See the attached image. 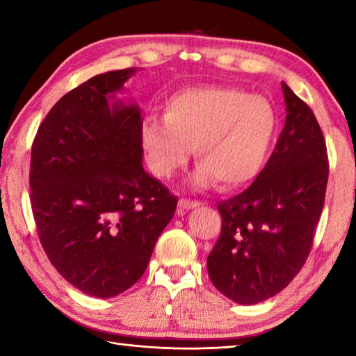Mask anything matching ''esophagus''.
<instances>
[{
	"label": "esophagus",
	"instance_id": "esophagus-1",
	"mask_svg": "<svg viewBox=\"0 0 356 356\" xmlns=\"http://www.w3.org/2000/svg\"><path fill=\"white\" fill-rule=\"evenodd\" d=\"M201 206V202H197V201H191V200H180L179 201V212L182 213V212H186V210H191V209H195V207H200Z\"/></svg>",
	"mask_w": 356,
	"mask_h": 356
}]
</instances>
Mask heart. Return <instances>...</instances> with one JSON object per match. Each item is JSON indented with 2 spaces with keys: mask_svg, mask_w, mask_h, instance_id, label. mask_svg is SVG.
<instances>
[{
  "mask_svg": "<svg viewBox=\"0 0 356 356\" xmlns=\"http://www.w3.org/2000/svg\"><path fill=\"white\" fill-rule=\"evenodd\" d=\"M278 134V113L261 95L237 88L197 86L174 92L163 120H143L141 143L155 176L171 177L186 165L191 149L200 166L193 184L238 188L267 163Z\"/></svg>",
  "mask_w": 356,
  "mask_h": 356,
  "instance_id": "b5f03b06",
  "label": "heart"
}]
</instances>
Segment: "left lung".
Segmentation results:
<instances>
[{"label": "left lung", "instance_id": "left-lung-1", "mask_svg": "<svg viewBox=\"0 0 356 356\" xmlns=\"http://www.w3.org/2000/svg\"><path fill=\"white\" fill-rule=\"evenodd\" d=\"M281 84L284 129L254 182L218 202L221 234L207 257L210 281L238 305L272 298L298 275L325 202L328 156L321 125Z\"/></svg>", "mask_w": 356, "mask_h": 356}]
</instances>
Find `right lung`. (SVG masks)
I'll use <instances>...</instances> for the list:
<instances>
[{
	"mask_svg": "<svg viewBox=\"0 0 356 356\" xmlns=\"http://www.w3.org/2000/svg\"><path fill=\"white\" fill-rule=\"evenodd\" d=\"M135 72L95 75L63 95L31 147V207L45 254L97 298L141 278L177 206L141 165L140 108L114 97Z\"/></svg>",
	"mask_w": 356,
	"mask_h": 356,
	"instance_id": "obj_1",
	"label": "right lung"
}]
</instances>
